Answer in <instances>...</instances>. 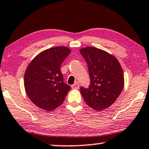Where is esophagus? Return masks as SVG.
I'll return each instance as SVG.
<instances>
[{
    "label": "esophagus",
    "instance_id": "34e87169",
    "mask_svg": "<svg viewBox=\"0 0 149 149\" xmlns=\"http://www.w3.org/2000/svg\"><path fill=\"white\" fill-rule=\"evenodd\" d=\"M79 84H78V83H75L74 85H72V89H79Z\"/></svg>",
    "mask_w": 149,
    "mask_h": 149
}]
</instances>
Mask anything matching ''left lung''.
I'll list each match as a JSON object with an SVG mask.
<instances>
[{"instance_id": "1", "label": "left lung", "mask_w": 149, "mask_h": 149, "mask_svg": "<svg viewBox=\"0 0 149 149\" xmlns=\"http://www.w3.org/2000/svg\"><path fill=\"white\" fill-rule=\"evenodd\" d=\"M89 70L90 84L80 92L86 104L97 110L105 109L119 97L124 85L122 67L115 56L97 48L80 49Z\"/></svg>"}]
</instances>
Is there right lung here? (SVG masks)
<instances>
[{
  "label": "right lung",
  "mask_w": 149,
  "mask_h": 149,
  "mask_svg": "<svg viewBox=\"0 0 149 149\" xmlns=\"http://www.w3.org/2000/svg\"><path fill=\"white\" fill-rule=\"evenodd\" d=\"M71 50L65 47L50 48L32 60L24 75V87L30 100L47 111L58 107L71 89L64 82L60 65Z\"/></svg>",
  "instance_id": "obj_1"
}]
</instances>
